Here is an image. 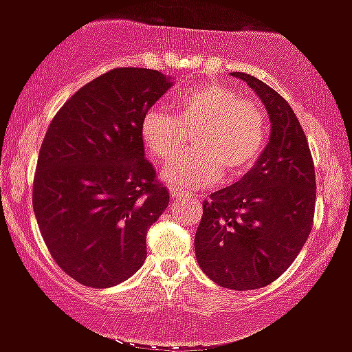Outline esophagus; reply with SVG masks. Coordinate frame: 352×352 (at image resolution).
<instances>
[{
    "instance_id": "34e87169",
    "label": "esophagus",
    "mask_w": 352,
    "mask_h": 352,
    "mask_svg": "<svg viewBox=\"0 0 352 352\" xmlns=\"http://www.w3.org/2000/svg\"><path fill=\"white\" fill-rule=\"evenodd\" d=\"M184 195H186L184 191H179V189H175V187H170V196H172L173 199L180 198V196H184Z\"/></svg>"
}]
</instances>
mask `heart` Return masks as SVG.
I'll return each mask as SVG.
<instances>
[{
	"instance_id": "obj_1",
	"label": "heart",
	"mask_w": 352,
	"mask_h": 352,
	"mask_svg": "<svg viewBox=\"0 0 352 352\" xmlns=\"http://www.w3.org/2000/svg\"><path fill=\"white\" fill-rule=\"evenodd\" d=\"M193 136V149L163 170V179L180 189L208 186L224 172L229 179L246 173L261 160L267 142L265 116L257 104L222 83L187 88L173 104V116L160 107L140 121L144 149L166 163L183 145V131Z\"/></svg>"
}]
</instances>
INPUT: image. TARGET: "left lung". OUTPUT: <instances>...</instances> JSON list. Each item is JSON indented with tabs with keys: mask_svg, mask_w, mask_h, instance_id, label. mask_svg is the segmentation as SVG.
Listing matches in <instances>:
<instances>
[{
	"mask_svg": "<svg viewBox=\"0 0 352 352\" xmlns=\"http://www.w3.org/2000/svg\"><path fill=\"white\" fill-rule=\"evenodd\" d=\"M264 102L271 140L239 182L203 201L196 261L210 280L231 290H255L278 280L313 229L316 175L309 144L294 109L269 85L231 72Z\"/></svg>",
	"mask_w": 352,
	"mask_h": 352,
	"instance_id": "1",
	"label": "left lung"
}]
</instances>
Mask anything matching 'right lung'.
I'll use <instances>...</instances> for the list:
<instances>
[{
	"instance_id": "1",
	"label": "right lung",
	"mask_w": 352,
	"mask_h": 352,
	"mask_svg": "<svg viewBox=\"0 0 352 352\" xmlns=\"http://www.w3.org/2000/svg\"><path fill=\"white\" fill-rule=\"evenodd\" d=\"M170 87L160 71L113 69L72 95L43 139L36 221L58 267L85 287H114L146 261L170 195L144 157L140 121Z\"/></svg>"
}]
</instances>
